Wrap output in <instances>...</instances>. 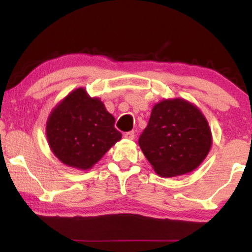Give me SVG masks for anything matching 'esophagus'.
<instances>
[{"label": "esophagus", "mask_w": 252, "mask_h": 252, "mask_svg": "<svg viewBox=\"0 0 252 252\" xmlns=\"http://www.w3.org/2000/svg\"><path fill=\"white\" fill-rule=\"evenodd\" d=\"M125 138L127 140H133L134 139V131H129L125 133Z\"/></svg>", "instance_id": "1"}]
</instances>
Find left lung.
<instances>
[{
    "instance_id": "left-lung-1",
    "label": "left lung",
    "mask_w": 252,
    "mask_h": 252,
    "mask_svg": "<svg viewBox=\"0 0 252 252\" xmlns=\"http://www.w3.org/2000/svg\"><path fill=\"white\" fill-rule=\"evenodd\" d=\"M139 146L156 173L172 178L202 163L212 146V133L197 105L182 97L163 99L153 105Z\"/></svg>"
}]
</instances>
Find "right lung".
Wrapping results in <instances>:
<instances>
[{
  "label": "right lung",
  "instance_id": "obj_1",
  "mask_svg": "<svg viewBox=\"0 0 252 252\" xmlns=\"http://www.w3.org/2000/svg\"><path fill=\"white\" fill-rule=\"evenodd\" d=\"M114 122L100 97H91L84 88H78L51 111L45 134L59 161L88 171L121 140Z\"/></svg>",
  "mask_w": 252,
  "mask_h": 252
}]
</instances>
